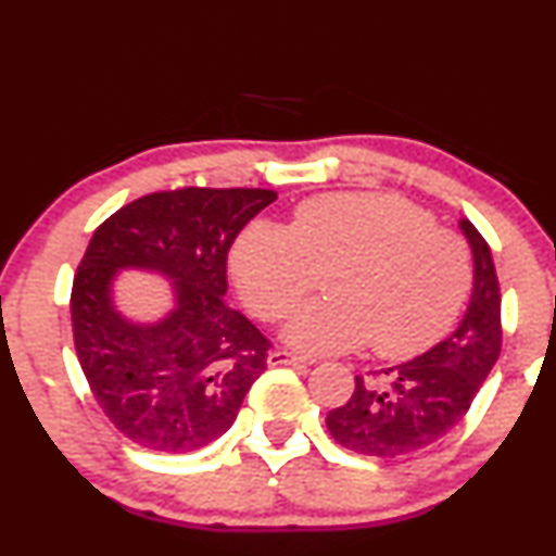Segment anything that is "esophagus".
Listing matches in <instances>:
<instances>
[{
    "mask_svg": "<svg viewBox=\"0 0 556 556\" xmlns=\"http://www.w3.org/2000/svg\"><path fill=\"white\" fill-rule=\"evenodd\" d=\"M266 359H269V365H311V359L300 357V354L287 352V350H271Z\"/></svg>",
    "mask_w": 556,
    "mask_h": 556,
    "instance_id": "esophagus-1",
    "label": "esophagus"
}]
</instances>
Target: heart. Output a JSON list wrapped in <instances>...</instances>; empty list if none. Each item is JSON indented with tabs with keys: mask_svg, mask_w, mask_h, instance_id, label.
Masks as SVG:
<instances>
[{
	"mask_svg": "<svg viewBox=\"0 0 556 556\" xmlns=\"http://www.w3.org/2000/svg\"><path fill=\"white\" fill-rule=\"evenodd\" d=\"M329 266L331 298L287 326V342L311 354L372 342L380 357H414L451 331L473 279L466 240L386 191L305 199L290 227L253 223L230 253L240 295L266 324L295 313Z\"/></svg>",
	"mask_w": 556,
	"mask_h": 556,
	"instance_id": "b5f03b06",
	"label": "heart"
}]
</instances>
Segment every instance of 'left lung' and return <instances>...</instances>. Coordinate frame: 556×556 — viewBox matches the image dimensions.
I'll use <instances>...</instances> for the list:
<instances>
[{"label": "left lung", "mask_w": 556, "mask_h": 556, "mask_svg": "<svg viewBox=\"0 0 556 556\" xmlns=\"http://www.w3.org/2000/svg\"><path fill=\"white\" fill-rule=\"evenodd\" d=\"M473 253V295L451 337L409 363L354 378L346 404L326 427L359 456L396 458L438 443L456 427L503 350V298L490 243L469 219L460 223Z\"/></svg>", "instance_id": "left-lung-1"}]
</instances>
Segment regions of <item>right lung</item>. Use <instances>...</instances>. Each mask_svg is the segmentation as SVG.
<instances>
[{
    "instance_id": "obj_1",
    "label": "right lung",
    "mask_w": 556,
    "mask_h": 556,
    "mask_svg": "<svg viewBox=\"0 0 556 556\" xmlns=\"http://www.w3.org/2000/svg\"><path fill=\"white\" fill-rule=\"evenodd\" d=\"M274 199L269 189L180 186L134 199L92 232L72 285V333L92 396L131 443L160 453L210 445L266 370L271 342L225 292L230 245ZM122 265L170 276L177 311L155 327L118 317L110 279Z\"/></svg>"
}]
</instances>
